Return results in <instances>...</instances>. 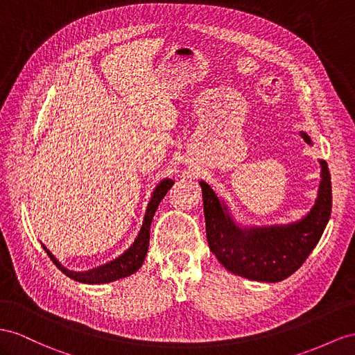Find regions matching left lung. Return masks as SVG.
<instances>
[{
    "mask_svg": "<svg viewBox=\"0 0 355 355\" xmlns=\"http://www.w3.org/2000/svg\"><path fill=\"white\" fill-rule=\"evenodd\" d=\"M300 136L312 145L306 132ZM321 181L311 211L300 220L282 225H243L231 207L205 181L202 189L208 246L217 261L234 275L258 282H280L303 266L320 241L331 213L329 165L320 160Z\"/></svg>",
    "mask_w": 355,
    "mask_h": 355,
    "instance_id": "1",
    "label": "left lung"
}]
</instances>
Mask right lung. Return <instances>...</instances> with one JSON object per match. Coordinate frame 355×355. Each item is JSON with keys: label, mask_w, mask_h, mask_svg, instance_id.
Wrapping results in <instances>:
<instances>
[{"label": "right lung", "mask_w": 355, "mask_h": 355, "mask_svg": "<svg viewBox=\"0 0 355 355\" xmlns=\"http://www.w3.org/2000/svg\"><path fill=\"white\" fill-rule=\"evenodd\" d=\"M172 184H174V181L171 178H163L160 183L154 187L147 205V210H145L142 226L138 235H136L135 241L130 244L129 249H125L121 253V255H118L112 261H107L106 264L97 266L94 268H89L85 271H73L62 266L61 262L52 255L51 250L44 246V244H42V246L44 250H46L49 258L53 261V264L58 267V270L64 272L67 277L80 282V284L102 285V284H109V282H114V280L124 279L127 276H132L133 272H136L141 268L145 257H147L148 244H150V226L153 222L154 213H156L160 201L165 198Z\"/></svg>", "instance_id": "right-lung-1"}]
</instances>
